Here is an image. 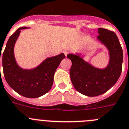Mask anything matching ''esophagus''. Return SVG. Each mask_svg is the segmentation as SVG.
I'll return each instance as SVG.
<instances>
[{
	"instance_id": "34e87169",
	"label": "esophagus",
	"mask_w": 129,
	"mask_h": 129,
	"mask_svg": "<svg viewBox=\"0 0 129 129\" xmlns=\"http://www.w3.org/2000/svg\"><path fill=\"white\" fill-rule=\"evenodd\" d=\"M63 53H64V54L65 55V56H67V55L70 53V51L68 50H64Z\"/></svg>"
}]
</instances>
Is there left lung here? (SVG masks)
<instances>
[{"label": "left lung", "mask_w": 129, "mask_h": 129, "mask_svg": "<svg viewBox=\"0 0 129 129\" xmlns=\"http://www.w3.org/2000/svg\"><path fill=\"white\" fill-rule=\"evenodd\" d=\"M98 32L97 39L109 53V62L106 68L93 67L78 54L67 55L72 61L70 75L74 88L88 96H99L107 91L118 80L122 70L123 50L116 35L103 28H99Z\"/></svg>", "instance_id": "8db88e82"}]
</instances>
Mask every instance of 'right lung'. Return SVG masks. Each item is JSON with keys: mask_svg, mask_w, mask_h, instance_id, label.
<instances>
[{"mask_svg": "<svg viewBox=\"0 0 129 129\" xmlns=\"http://www.w3.org/2000/svg\"><path fill=\"white\" fill-rule=\"evenodd\" d=\"M26 28L18 29L8 40L2 56L3 72L6 82L16 93L27 98H38L51 89L54 73L65 55L61 53L48 57L34 69L21 68L15 61L14 46L21 29Z\"/></svg>", "mask_w": 129, "mask_h": 129, "instance_id": "1", "label": "right lung"}]
</instances>
